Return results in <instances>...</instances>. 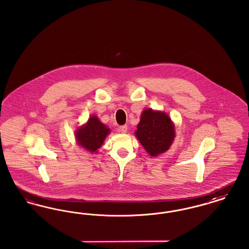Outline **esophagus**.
<instances>
[{"instance_id":"34e87169","label":"esophagus","mask_w":249,"mask_h":249,"mask_svg":"<svg viewBox=\"0 0 249 249\" xmlns=\"http://www.w3.org/2000/svg\"><path fill=\"white\" fill-rule=\"evenodd\" d=\"M119 131L122 132V133H126L127 130H128V127H127V125H123V126H120V127H119Z\"/></svg>"}]
</instances>
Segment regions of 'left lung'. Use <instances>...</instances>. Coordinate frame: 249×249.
<instances>
[{
	"instance_id": "1",
	"label": "left lung",
	"mask_w": 249,
	"mask_h": 249,
	"mask_svg": "<svg viewBox=\"0 0 249 249\" xmlns=\"http://www.w3.org/2000/svg\"><path fill=\"white\" fill-rule=\"evenodd\" d=\"M135 135L144 149L155 157L169 149L176 134L167 114L146 109L142 112Z\"/></svg>"
}]
</instances>
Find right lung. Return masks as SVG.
Masks as SVG:
<instances>
[{"instance_id":"1","label":"right lung","mask_w":249,"mask_h":249,"mask_svg":"<svg viewBox=\"0 0 249 249\" xmlns=\"http://www.w3.org/2000/svg\"><path fill=\"white\" fill-rule=\"evenodd\" d=\"M109 129L96 117H91L88 123L76 132V140L87 150L95 152L105 141Z\"/></svg>"}]
</instances>
